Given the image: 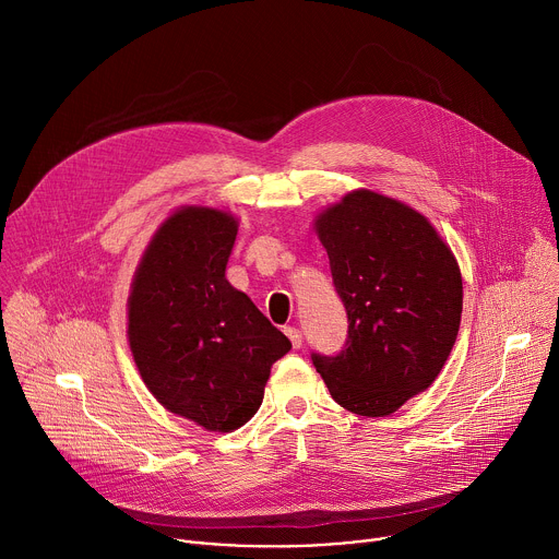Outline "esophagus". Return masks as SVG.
Masks as SVG:
<instances>
[{"mask_svg":"<svg viewBox=\"0 0 559 559\" xmlns=\"http://www.w3.org/2000/svg\"><path fill=\"white\" fill-rule=\"evenodd\" d=\"M285 334H287V338L292 341L294 349H298V347L302 345V334H300V330H296V328H285Z\"/></svg>","mask_w":559,"mask_h":559,"instance_id":"obj_1","label":"esophagus"}]
</instances>
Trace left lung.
<instances>
[{"instance_id":"1","label":"left lung","mask_w":559,"mask_h":559,"mask_svg":"<svg viewBox=\"0 0 559 559\" xmlns=\"http://www.w3.org/2000/svg\"><path fill=\"white\" fill-rule=\"evenodd\" d=\"M347 311L341 354H311L334 401L380 418L444 367L462 316V276L436 227L414 207L356 190L316 216Z\"/></svg>"}]
</instances>
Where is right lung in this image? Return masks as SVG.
<instances>
[{
	"instance_id": "right-lung-1",
	"label": "right lung",
	"mask_w": 559,
	"mask_h": 559,
	"mask_svg": "<svg viewBox=\"0 0 559 559\" xmlns=\"http://www.w3.org/2000/svg\"><path fill=\"white\" fill-rule=\"evenodd\" d=\"M236 231L227 212L177 210L152 236L128 298V341L145 386L168 412L221 433L259 412L272 365L292 349L225 278Z\"/></svg>"
}]
</instances>
